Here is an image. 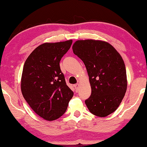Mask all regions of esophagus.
I'll use <instances>...</instances> for the list:
<instances>
[{
	"instance_id": "esophagus-1",
	"label": "esophagus",
	"mask_w": 147,
	"mask_h": 147,
	"mask_svg": "<svg viewBox=\"0 0 147 147\" xmlns=\"http://www.w3.org/2000/svg\"><path fill=\"white\" fill-rule=\"evenodd\" d=\"M74 86V88H75L76 91H77V90H78V86H79V84H76Z\"/></svg>"
}]
</instances>
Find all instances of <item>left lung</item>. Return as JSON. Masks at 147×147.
Masks as SVG:
<instances>
[{
  "mask_svg": "<svg viewBox=\"0 0 147 147\" xmlns=\"http://www.w3.org/2000/svg\"><path fill=\"white\" fill-rule=\"evenodd\" d=\"M74 54L85 65L91 94L85 101L93 115L104 117L120 105L127 89L124 61L116 49L106 41L78 40L73 45Z\"/></svg>",
  "mask_w": 147,
  "mask_h": 147,
  "instance_id": "obj_1",
  "label": "left lung"
}]
</instances>
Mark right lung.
Here are the masks:
<instances>
[{"label": "right lung", "instance_id": "obj_1", "mask_svg": "<svg viewBox=\"0 0 147 147\" xmlns=\"http://www.w3.org/2000/svg\"><path fill=\"white\" fill-rule=\"evenodd\" d=\"M73 40L45 43L24 63L21 81L23 97L37 115L52 121L65 112L73 92L67 86L59 61Z\"/></svg>", "mask_w": 147, "mask_h": 147}]
</instances>
